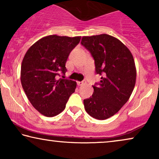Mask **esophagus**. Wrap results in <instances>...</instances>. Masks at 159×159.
Returning <instances> with one entry per match:
<instances>
[{"mask_svg": "<svg viewBox=\"0 0 159 159\" xmlns=\"http://www.w3.org/2000/svg\"><path fill=\"white\" fill-rule=\"evenodd\" d=\"M85 81H82V82H77V84L79 86H82V85H83V84H85Z\"/></svg>", "mask_w": 159, "mask_h": 159, "instance_id": "34e87169", "label": "esophagus"}]
</instances>
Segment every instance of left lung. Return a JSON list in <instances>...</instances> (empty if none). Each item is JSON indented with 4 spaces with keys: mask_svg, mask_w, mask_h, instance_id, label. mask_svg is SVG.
<instances>
[{
    "mask_svg": "<svg viewBox=\"0 0 159 159\" xmlns=\"http://www.w3.org/2000/svg\"><path fill=\"white\" fill-rule=\"evenodd\" d=\"M81 44L94 58L96 73L103 75L93 86L92 97L84 100V108L93 118L104 120L116 114L131 96L137 76L133 56L119 39L107 34L83 36Z\"/></svg>",
    "mask_w": 159,
    "mask_h": 159,
    "instance_id": "1",
    "label": "left lung"
}]
</instances>
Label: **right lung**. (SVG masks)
Returning <instances> with one entry per match:
<instances>
[{"label":"right lung","mask_w":159,"mask_h":159,"mask_svg":"<svg viewBox=\"0 0 159 159\" xmlns=\"http://www.w3.org/2000/svg\"><path fill=\"white\" fill-rule=\"evenodd\" d=\"M81 37L56 34L43 37L27 50L21 62V82L32 106L41 114L53 117L66 107L77 82L56 79L66 71L67 58Z\"/></svg>","instance_id":"obj_1"}]
</instances>
